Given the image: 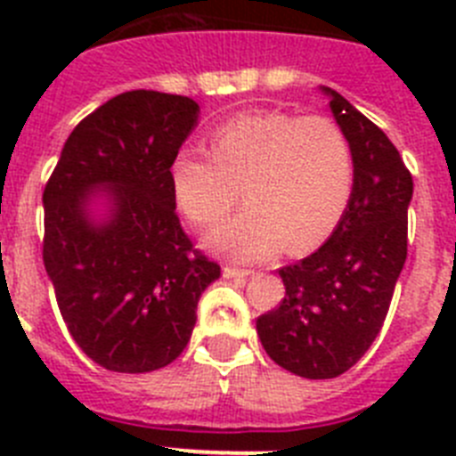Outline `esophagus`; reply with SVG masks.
<instances>
[{
	"label": "esophagus",
	"mask_w": 456,
	"mask_h": 456,
	"mask_svg": "<svg viewBox=\"0 0 456 456\" xmlns=\"http://www.w3.org/2000/svg\"><path fill=\"white\" fill-rule=\"evenodd\" d=\"M251 273V269H237V267H231V265H225L224 267V278H237V281H244V278Z\"/></svg>",
	"instance_id": "obj_1"
}]
</instances>
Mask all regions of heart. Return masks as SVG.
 <instances>
[{
  "label": "heart",
  "mask_w": 456,
  "mask_h": 456,
  "mask_svg": "<svg viewBox=\"0 0 456 456\" xmlns=\"http://www.w3.org/2000/svg\"><path fill=\"white\" fill-rule=\"evenodd\" d=\"M212 157L183 148L168 168L175 208L193 225H215L240 200L248 208L208 237L237 260L308 253L331 237L354 193V151L324 116L256 111L212 132Z\"/></svg>",
  "instance_id": "1"
}]
</instances>
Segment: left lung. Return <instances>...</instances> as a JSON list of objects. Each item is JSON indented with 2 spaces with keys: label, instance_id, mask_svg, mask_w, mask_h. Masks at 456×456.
<instances>
[{
  "label": "left lung",
  "instance_id": "1",
  "mask_svg": "<svg viewBox=\"0 0 456 456\" xmlns=\"http://www.w3.org/2000/svg\"><path fill=\"white\" fill-rule=\"evenodd\" d=\"M322 91L352 143V200L326 244L278 269L285 297L256 322L273 363L305 379L340 377L381 331L406 260L413 196V178L393 141L340 93Z\"/></svg>",
  "mask_w": 456,
  "mask_h": 456
}]
</instances>
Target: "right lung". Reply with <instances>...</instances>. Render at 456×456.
Masks as SVG:
<instances>
[{
	"label": "right lung",
	"instance_id": "1",
	"mask_svg": "<svg viewBox=\"0 0 456 456\" xmlns=\"http://www.w3.org/2000/svg\"><path fill=\"white\" fill-rule=\"evenodd\" d=\"M199 102L159 91L107 100L70 132L43 191V263L72 340L111 372L167 368L187 347L200 294L221 267L175 215L173 157ZM102 195L108 215L95 220Z\"/></svg>",
	"mask_w": 456,
	"mask_h": 456
}]
</instances>
